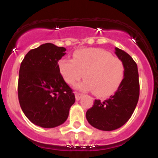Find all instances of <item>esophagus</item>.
Listing matches in <instances>:
<instances>
[{
  "instance_id": "obj_1",
  "label": "esophagus",
  "mask_w": 158,
  "mask_h": 158,
  "mask_svg": "<svg viewBox=\"0 0 158 158\" xmlns=\"http://www.w3.org/2000/svg\"><path fill=\"white\" fill-rule=\"evenodd\" d=\"M75 97H76V100H79L82 97V94L80 93H75Z\"/></svg>"
}]
</instances>
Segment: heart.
<instances>
[{"instance_id": "obj_1", "label": "heart", "mask_w": 158, "mask_h": 158, "mask_svg": "<svg viewBox=\"0 0 158 158\" xmlns=\"http://www.w3.org/2000/svg\"><path fill=\"white\" fill-rule=\"evenodd\" d=\"M58 69L65 81L70 85L83 77L85 80L78 85L77 89L85 92L94 91L95 95L100 97L115 93L125 74L122 60L100 48L76 51L73 60H60Z\"/></svg>"}]
</instances>
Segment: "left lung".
I'll use <instances>...</instances> for the list:
<instances>
[{
	"label": "left lung",
	"instance_id": "obj_1",
	"mask_svg": "<svg viewBox=\"0 0 158 158\" xmlns=\"http://www.w3.org/2000/svg\"><path fill=\"white\" fill-rule=\"evenodd\" d=\"M115 50V54L125 66L123 80L114 95L104 101L95 100L93 107L86 112L89 123L101 131H114L121 127L129 120L139 101L137 64L127 52L117 47Z\"/></svg>",
	"mask_w": 158,
	"mask_h": 158
}]
</instances>
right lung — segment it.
I'll return each instance as SVG.
<instances>
[{"label": "right lung", "mask_w": 158, "mask_h": 158, "mask_svg": "<svg viewBox=\"0 0 158 158\" xmlns=\"http://www.w3.org/2000/svg\"><path fill=\"white\" fill-rule=\"evenodd\" d=\"M66 49L47 43L25 55L19 72L18 98L32 123L43 128L62 125L69 116L75 96L58 69Z\"/></svg>", "instance_id": "add662e5"}]
</instances>
